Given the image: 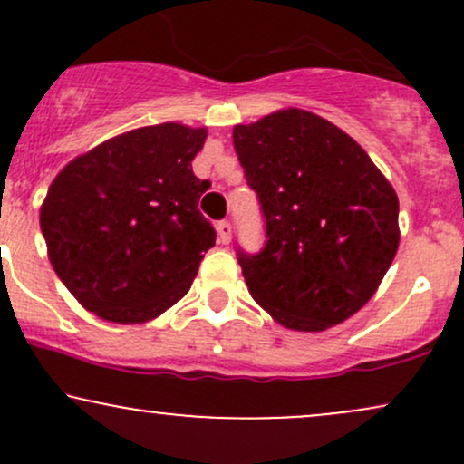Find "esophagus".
Masks as SVG:
<instances>
[{"mask_svg": "<svg viewBox=\"0 0 464 464\" xmlns=\"http://www.w3.org/2000/svg\"><path fill=\"white\" fill-rule=\"evenodd\" d=\"M218 239H220L222 244H228L231 242V233H233V227H231V222H218Z\"/></svg>", "mask_w": 464, "mask_h": 464, "instance_id": "obj_1", "label": "esophagus"}]
</instances>
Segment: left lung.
I'll return each mask as SVG.
<instances>
[{"label": "left lung", "mask_w": 464, "mask_h": 464, "mask_svg": "<svg viewBox=\"0 0 464 464\" xmlns=\"http://www.w3.org/2000/svg\"><path fill=\"white\" fill-rule=\"evenodd\" d=\"M233 143L268 237L255 257L239 253L250 296L295 332L344 323L397 255V191L353 137L295 106L236 124Z\"/></svg>", "instance_id": "obj_1"}]
</instances>
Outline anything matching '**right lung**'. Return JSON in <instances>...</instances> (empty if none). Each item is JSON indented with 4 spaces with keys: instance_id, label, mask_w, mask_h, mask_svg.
<instances>
[{
    "instance_id": "add662e5",
    "label": "right lung",
    "mask_w": 464,
    "mask_h": 464,
    "mask_svg": "<svg viewBox=\"0 0 464 464\" xmlns=\"http://www.w3.org/2000/svg\"><path fill=\"white\" fill-rule=\"evenodd\" d=\"M205 140V126H141L78 154L52 180L39 214L47 257L84 310L143 324L188 295L216 244L198 211L209 180L191 169Z\"/></svg>"
}]
</instances>
